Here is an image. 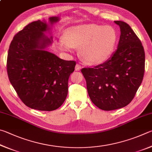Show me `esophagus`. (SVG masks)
<instances>
[{
    "label": "esophagus",
    "instance_id": "1",
    "mask_svg": "<svg viewBox=\"0 0 152 152\" xmlns=\"http://www.w3.org/2000/svg\"><path fill=\"white\" fill-rule=\"evenodd\" d=\"M81 69V66L79 64H77L75 65V70L76 71H80Z\"/></svg>",
    "mask_w": 152,
    "mask_h": 152
}]
</instances>
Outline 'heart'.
I'll list each match as a JSON object with an SVG mask.
<instances>
[{
    "mask_svg": "<svg viewBox=\"0 0 152 152\" xmlns=\"http://www.w3.org/2000/svg\"><path fill=\"white\" fill-rule=\"evenodd\" d=\"M118 35L110 26L86 25L73 26L65 33L58 45L69 51L71 48L79 49L81 58L88 65H99L107 61L112 54Z\"/></svg>",
    "mask_w": 152,
    "mask_h": 152,
    "instance_id": "b5f03b06",
    "label": "heart"
}]
</instances>
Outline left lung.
Returning a JSON list of instances; mask_svg holds the SVG:
<instances>
[{
  "label": "left lung",
  "mask_w": 152,
  "mask_h": 152,
  "mask_svg": "<svg viewBox=\"0 0 152 152\" xmlns=\"http://www.w3.org/2000/svg\"><path fill=\"white\" fill-rule=\"evenodd\" d=\"M120 28L118 49L105 63L94 68H83L91 102L102 110L126 107L134 99L145 71V52L130 26L115 20Z\"/></svg>",
  "instance_id": "1"
}]
</instances>
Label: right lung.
<instances>
[{
    "instance_id": "obj_1",
    "label": "right lung",
    "mask_w": 152,
    "mask_h": 152,
    "mask_svg": "<svg viewBox=\"0 0 152 152\" xmlns=\"http://www.w3.org/2000/svg\"><path fill=\"white\" fill-rule=\"evenodd\" d=\"M60 18L29 23L15 34L7 57L9 81L21 101L31 109L53 111L65 102L68 80L76 65L46 50L52 37L45 34Z\"/></svg>"
}]
</instances>
